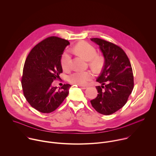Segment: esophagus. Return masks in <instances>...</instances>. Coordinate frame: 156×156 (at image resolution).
<instances>
[{
	"mask_svg": "<svg viewBox=\"0 0 156 156\" xmlns=\"http://www.w3.org/2000/svg\"><path fill=\"white\" fill-rule=\"evenodd\" d=\"M78 86L80 87H81V89H84H84H86V88H87V86H83V85H78Z\"/></svg>",
	"mask_w": 156,
	"mask_h": 156,
	"instance_id": "esophagus-1",
	"label": "esophagus"
}]
</instances>
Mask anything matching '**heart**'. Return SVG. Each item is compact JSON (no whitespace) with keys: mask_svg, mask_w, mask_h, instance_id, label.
I'll return each instance as SVG.
<instances>
[{"mask_svg":"<svg viewBox=\"0 0 156 156\" xmlns=\"http://www.w3.org/2000/svg\"><path fill=\"white\" fill-rule=\"evenodd\" d=\"M74 51L87 60H90V64L93 69H99L102 62L101 56L97 55L96 49L91 44L86 41L77 43L74 46ZM60 64L63 70L67 71L70 69L71 56L69 52L65 51L60 58ZM94 77L91 72H75L69 76V81L73 84L78 85H86Z\"/></svg>","mask_w":156,"mask_h":156,"instance_id":"heart-1","label":"heart"}]
</instances>
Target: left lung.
I'll list each match as a JSON object with an SVG mask.
<instances>
[{
    "instance_id": "1",
    "label": "left lung",
    "mask_w": 156,
    "mask_h": 156,
    "mask_svg": "<svg viewBox=\"0 0 156 156\" xmlns=\"http://www.w3.org/2000/svg\"><path fill=\"white\" fill-rule=\"evenodd\" d=\"M99 46L105 63L96 86L98 94L91 101L99 113L108 115L117 112L126 103L134 87V78L129 60L116 44L101 38H91Z\"/></svg>"
}]
</instances>
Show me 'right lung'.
Listing matches in <instances>:
<instances>
[{
	"label": "right lung",
	"mask_w": 156,
	"mask_h": 156,
	"mask_svg": "<svg viewBox=\"0 0 156 156\" xmlns=\"http://www.w3.org/2000/svg\"><path fill=\"white\" fill-rule=\"evenodd\" d=\"M69 44L67 40L51 36L36 44L27 57L21 77L23 92L31 106L40 112H53L69 94V84L59 89L52 86L63 72L60 58Z\"/></svg>",
	"instance_id": "add662e5"
}]
</instances>
